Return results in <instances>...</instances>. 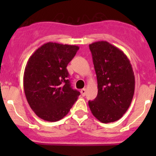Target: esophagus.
Wrapping results in <instances>:
<instances>
[{
	"mask_svg": "<svg viewBox=\"0 0 156 156\" xmlns=\"http://www.w3.org/2000/svg\"><path fill=\"white\" fill-rule=\"evenodd\" d=\"M86 92H87V90H86V88H83V89L81 90V94L82 96H85Z\"/></svg>",
	"mask_w": 156,
	"mask_h": 156,
	"instance_id": "1",
	"label": "esophagus"
}]
</instances>
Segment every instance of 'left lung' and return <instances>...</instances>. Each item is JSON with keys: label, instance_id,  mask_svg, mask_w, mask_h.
<instances>
[{"label": "left lung", "instance_id": "1", "mask_svg": "<svg viewBox=\"0 0 156 156\" xmlns=\"http://www.w3.org/2000/svg\"><path fill=\"white\" fill-rule=\"evenodd\" d=\"M97 78L98 93L88 102L94 117L102 123L120 119L128 109L135 89L130 60L122 50L107 41L89 45Z\"/></svg>", "mask_w": 156, "mask_h": 156}]
</instances>
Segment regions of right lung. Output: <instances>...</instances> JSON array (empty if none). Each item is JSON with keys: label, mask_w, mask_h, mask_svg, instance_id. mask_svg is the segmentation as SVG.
Returning <instances> with one entry per match:
<instances>
[{"label": "right lung", "mask_w": 156, "mask_h": 156, "mask_svg": "<svg viewBox=\"0 0 156 156\" xmlns=\"http://www.w3.org/2000/svg\"><path fill=\"white\" fill-rule=\"evenodd\" d=\"M79 47L48 42L30 56L23 87L30 107L40 119L57 122L65 117L80 95L72 89L67 65Z\"/></svg>", "instance_id": "right-lung-1"}]
</instances>
